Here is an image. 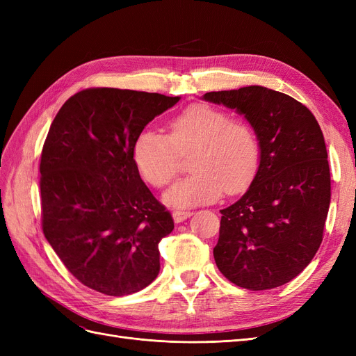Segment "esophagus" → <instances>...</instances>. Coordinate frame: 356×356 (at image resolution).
Wrapping results in <instances>:
<instances>
[{"instance_id":"34e87169","label":"esophagus","mask_w":356,"mask_h":356,"mask_svg":"<svg viewBox=\"0 0 356 356\" xmlns=\"http://www.w3.org/2000/svg\"><path fill=\"white\" fill-rule=\"evenodd\" d=\"M191 215H193V212H190V211H174L172 217H174L175 222H182V221H186L187 218H190Z\"/></svg>"}]
</instances>
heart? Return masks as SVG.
<instances>
[{
    "label": "heart",
    "mask_w": 356,
    "mask_h": 356,
    "mask_svg": "<svg viewBox=\"0 0 356 356\" xmlns=\"http://www.w3.org/2000/svg\"><path fill=\"white\" fill-rule=\"evenodd\" d=\"M169 136L144 129L136 136L132 157L141 177L153 187H165L178 172L179 153L196 149L191 177L175 182L165 202L175 208L212 203L224 190L242 191L260 161V143L250 122L209 104H193L169 122Z\"/></svg>",
    "instance_id": "1"
}]
</instances>
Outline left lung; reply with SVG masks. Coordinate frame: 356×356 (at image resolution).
<instances>
[{
    "instance_id": "left-lung-1",
    "label": "left lung",
    "mask_w": 356,
    "mask_h": 356,
    "mask_svg": "<svg viewBox=\"0 0 356 356\" xmlns=\"http://www.w3.org/2000/svg\"><path fill=\"white\" fill-rule=\"evenodd\" d=\"M203 99L243 115L260 143L250 188L220 211L215 263L238 286H281L305 270L322 242L331 199L324 135L303 104L263 86L209 92Z\"/></svg>"
}]
</instances>
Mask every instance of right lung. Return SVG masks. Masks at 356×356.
I'll use <instances>...</instances> for the list:
<instances>
[{
  "instance_id": "1",
  "label": "right lung",
  "mask_w": 356,
  "mask_h": 356,
  "mask_svg": "<svg viewBox=\"0 0 356 356\" xmlns=\"http://www.w3.org/2000/svg\"><path fill=\"white\" fill-rule=\"evenodd\" d=\"M179 96L86 89L62 105L40 163L42 232L79 281L122 297L152 284L174 220L139 177V132Z\"/></svg>"
}]
</instances>
